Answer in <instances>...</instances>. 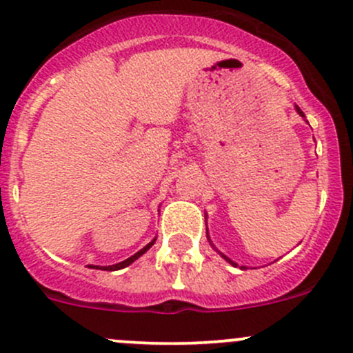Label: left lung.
Listing matches in <instances>:
<instances>
[{
    "mask_svg": "<svg viewBox=\"0 0 353 353\" xmlns=\"http://www.w3.org/2000/svg\"><path fill=\"white\" fill-rule=\"evenodd\" d=\"M295 109H297V112H299V114H301V116H302V117H305V116H304V112H302V110H301V108H297V105H295ZM206 237H208V232H206ZM208 241H210V237H208ZM210 243H212V241H210ZM212 245H213V244H212ZM220 254H222V252H220ZM222 258H223V259H225V261H229V263H230V265H232V266H237V263H234V261H232V259H229V258H227V256H225V254H222ZM241 268H243V270H244V268H245V266H241Z\"/></svg>",
    "mask_w": 353,
    "mask_h": 353,
    "instance_id": "obj_1",
    "label": "left lung"
}]
</instances>
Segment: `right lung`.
Wrapping results in <instances>:
<instances>
[{
	"mask_svg": "<svg viewBox=\"0 0 353 353\" xmlns=\"http://www.w3.org/2000/svg\"><path fill=\"white\" fill-rule=\"evenodd\" d=\"M154 243H155V239L152 241V243H148L147 245H145L143 249H140V251L138 252H134L133 256H131V258H128V259H124V261H121V263H117V265H110V266H92V268H97V270H108V272H116V270H121V268H126V266H130L131 263L133 261H137L138 258H140L141 254H145V252L148 251V249L152 248V245H154Z\"/></svg>",
	"mask_w": 353,
	"mask_h": 353,
	"instance_id": "1",
	"label": "right lung"
}]
</instances>
